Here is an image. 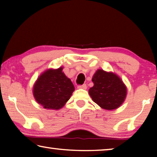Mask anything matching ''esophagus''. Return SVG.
Returning a JSON list of instances; mask_svg holds the SVG:
<instances>
[{
	"label": "esophagus",
	"instance_id": "obj_1",
	"mask_svg": "<svg viewBox=\"0 0 157 157\" xmlns=\"http://www.w3.org/2000/svg\"><path fill=\"white\" fill-rule=\"evenodd\" d=\"M78 89H86L87 86H86V84H84L82 85H79V86H78Z\"/></svg>",
	"mask_w": 157,
	"mask_h": 157
}]
</instances>
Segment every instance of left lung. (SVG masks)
Returning a JSON list of instances; mask_svg holds the SVG:
<instances>
[{"label":"left lung","mask_w":157,"mask_h":157,"mask_svg":"<svg viewBox=\"0 0 157 157\" xmlns=\"http://www.w3.org/2000/svg\"><path fill=\"white\" fill-rule=\"evenodd\" d=\"M92 81L94 85L90 88L89 94L101 108L113 110L123 104L127 95V87L115 73L98 69Z\"/></svg>","instance_id":"obj_1"}]
</instances>
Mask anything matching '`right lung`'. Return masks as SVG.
Returning a JSON list of instances; mask_svg holds the SVG:
<instances>
[{
  "label": "right lung",
  "mask_w": 157,
  "mask_h": 157,
  "mask_svg": "<svg viewBox=\"0 0 157 157\" xmlns=\"http://www.w3.org/2000/svg\"><path fill=\"white\" fill-rule=\"evenodd\" d=\"M62 70L63 67L48 69L34 84V97L45 109L58 110L62 108L75 90L72 82Z\"/></svg>",
  "instance_id": "obj_1"
}]
</instances>
